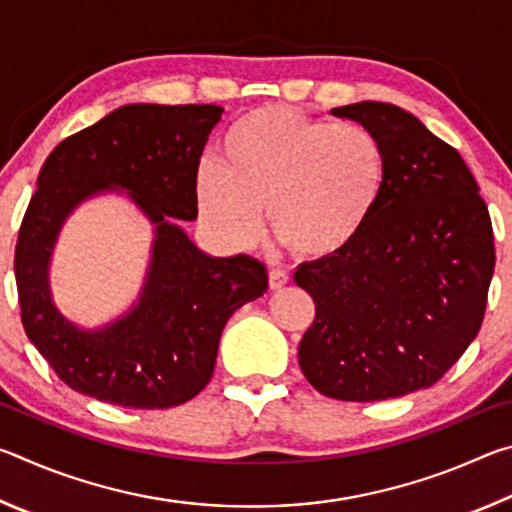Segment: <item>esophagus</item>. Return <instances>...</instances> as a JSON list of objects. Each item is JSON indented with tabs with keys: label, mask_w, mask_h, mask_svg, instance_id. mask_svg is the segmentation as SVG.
I'll return each mask as SVG.
<instances>
[{
	"label": "esophagus",
	"mask_w": 512,
	"mask_h": 512,
	"mask_svg": "<svg viewBox=\"0 0 512 512\" xmlns=\"http://www.w3.org/2000/svg\"><path fill=\"white\" fill-rule=\"evenodd\" d=\"M289 284V273L280 271V268H271V273H268V287H271L273 291L287 287Z\"/></svg>",
	"instance_id": "esophagus-1"
}]
</instances>
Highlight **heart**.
Listing matches in <instances>:
<instances>
[{"label": "heart", "mask_w": 512, "mask_h": 512, "mask_svg": "<svg viewBox=\"0 0 512 512\" xmlns=\"http://www.w3.org/2000/svg\"><path fill=\"white\" fill-rule=\"evenodd\" d=\"M386 153L359 124H332L284 106H262L223 137L219 164L196 176L203 228L228 250H250L264 235L309 259L352 248L384 196Z\"/></svg>", "instance_id": "1"}]
</instances>
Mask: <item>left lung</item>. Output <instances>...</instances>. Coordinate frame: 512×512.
Instances as JSON below:
<instances>
[{
    "label": "left lung",
    "instance_id": "1",
    "mask_svg": "<svg viewBox=\"0 0 512 512\" xmlns=\"http://www.w3.org/2000/svg\"><path fill=\"white\" fill-rule=\"evenodd\" d=\"M386 153L384 196L352 248L300 264L316 302L298 348L318 393L375 402L429 388L479 334L495 273L488 205L461 155L393 103L332 110Z\"/></svg>",
    "mask_w": 512,
    "mask_h": 512
}]
</instances>
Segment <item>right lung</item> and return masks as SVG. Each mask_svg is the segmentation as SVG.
<instances>
[{
    "mask_svg": "<svg viewBox=\"0 0 512 512\" xmlns=\"http://www.w3.org/2000/svg\"><path fill=\"white\" fill-rule=\"evenodd\" d=\"M221 106L131 103L60 142L20 225L15 282L29 341L76 393L124 409H169L212 379L228 318L268 287L248 255L210 257L178 221H194L198 162ZM126 188L155 225L152 264L131 312L81 330L50 300L48 262L76 204Z\"/></svg>",
    "mask_w": 512,
    "mask_h": 512,
    "instance_id": "right-lung-1",
    "label": "right lung"
}]
</instances>
